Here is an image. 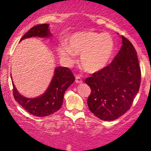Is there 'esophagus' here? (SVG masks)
Listing matches in <instances>:
<instances>
[{"label": "esophagus", "instance_id": "34e87169", "mask_svg": "<svg viewBox=\"0 0 151 151\" xmlns=\"http://www.w3.org/2000/svg\"><path fill=\"white\" fill-rule=\"evenodd\" d=\"M75 81L78 84H80V83H82V79H81V77L79 75H77L75 77Z\"/></svg>", "mask_w": 151, "mask_h": 151}]
</instances>
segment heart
<instances>
[{
	"instance_id": "obj_1",
	"label": "heart",
	"mask_w": 151,
	"mask_h": 151,
	"mask_svg": "<svg viewBox=\"0 0 151 151\" xmlns=\"http://www.w3.org/2000/svg\"><path fill=\"white\" fill-rule=\"evenodd\" d=\"M114 47L113 38L109 34L79 32L70 37L68 46L60 45L58 53L68 64L74 61V53L81 54L83 68L89 72H96L108 65L113 57Z\"/></svg>"
}]
</instances>
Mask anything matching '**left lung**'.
<instances>
[{
    "instance_id": "obj_1",
    "label": "left lung",
    "mask_w": 151,
    "mask_h": 151,
    "mask_svg": "<svg viewBox=\"0 0 151 151\" xmlns=\"http://www.w3.org/2000/svg\"><path fill=\"white\" fill-rule=\"evenodd\" d=\"M121 37L123 45L110 65L85 79L91 88L89 110L104 121H113L128 111L141 84L136 50L127 38Z\"/></svg>"
}]
</instances>
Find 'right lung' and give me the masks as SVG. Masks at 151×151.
Listing matches in <instances>:
<instances>
[{
    "mask_svg": "<svg viewBox=\"0 0 151 151\" xmlns=\"http://www.w3.org/2000/svg\"><path fill=\"white\" fill-rule=\"evenodd\" d=\"M48 24H41L32 27L22 36L20 41L31 37H47L50 36ZM72 71L67 67H58L49 87L42 96L35 99L24 97L18 93L13 83V93L15 101L27 112L35 116L44 117L52 114L61 108L64 94L67 88L74 81Z\"/></svg>",
    "mask_w": 151,
    "mask_h": 151,
    "instance_id": "add662e5",
    "label": "right lung"
}]
</instances>
